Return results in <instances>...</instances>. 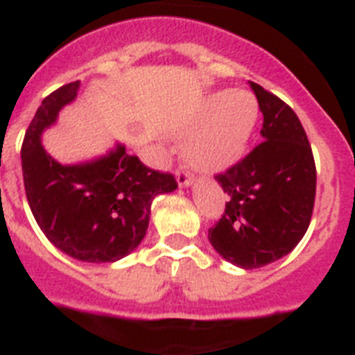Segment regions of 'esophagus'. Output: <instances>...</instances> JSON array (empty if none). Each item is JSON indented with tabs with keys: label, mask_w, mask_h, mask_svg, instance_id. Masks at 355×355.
I'll use <instances>...</instances> for the list:
<instances>
[{
	"label": "esophagus",
	"mask_w": 355,
	"mask_h": 355,
	"mask_svg": "<svg viewBox=\"0 0 355 355\" xmlns=\"http://www.w3.org/2000/svg\"><path fill=\"white\" fill-rule=\"evenodd\" d=\"M177 180L180 186H191V184H193V175L189 173V169L178 168L177 169Z\"/></svg>",
	"instance_id": "1"
}]
</instances>
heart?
<instances>
[{
	"mask_svg": "<svg viewBox=\"0 0 355 355\" xmlns=\"http://www.w3.org/2000/svg\"><path fill=\"white\" fill-rule=\"evenodd\" d=\"M202 118H209L191 135L186 153L202 171H220L245 152L259 118V103L245 91L218 92L207 101Z\"/></svg>",
	"mask_w": 355,
	"mask_h": 355,
	"instance_id": "b5f03b06",
	"label": "heart"
}]
</instances>
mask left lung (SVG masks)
<instances>
[{
	"label": "left lung",
	"mask_w": 355,
	"mask_h": 355,
	"mask_svg": "<svg viewBox=\"0 0 355 355\" xmlns=\"http://www.w3.org/2000/svg\"><path fill=\"white\" fill-rule=\"evenodd\" d=\"M263 112V143L216 175L229 196L209 241L229 263L263 268L300 243L314 209L316 166L307 134L288 103L250 82Z\"/></svg>",
	"instance_id": "1"
}]
</instances>
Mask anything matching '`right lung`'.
<instances>
[{"label": "right lung", "mask_w": 355, "mask_h": 355, "mask_svg": "<svg viewBox=\"0 0 355 355\" xmlns=\"http://www.w3.org/2000/svg\"><path fill=\"white\" fill-rule=\"evenodd\" d=\"M78 85L71 82L48 94L30 121L21 146L24 191L37 225L58 250L85 263H114L146 236L153 198L178 184L123 146L78 166L51 159L41 134L75 100Z\"/></svg>", "instance_id": "1"}]
</instances>
